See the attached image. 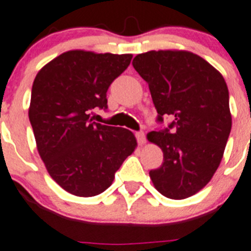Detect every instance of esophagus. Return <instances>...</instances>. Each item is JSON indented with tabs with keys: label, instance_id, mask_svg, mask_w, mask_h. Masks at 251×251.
<instances>
[{
	"label": "esophagus",
	"instance_id": "obj_1",
	"mask_svg": "<svg viewBox=\"0 0 251 251\" xmlns=\"http://www.w3.org/2000/svg\"><path fill=\"white\" fill-rule=\"evenodd\" d=\"M135 136H136V139H138L139 144H140V145L145 144V142H147V139H145V134H144V132H143V131L136 132Z\"/></svg>",
	"mask_w": 251,
	"mask_h": 251
}]
</instances>
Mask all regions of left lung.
I'll list each match as a JSON object with an SVG mask.
<instances>
[{
  "mask_svg": "<svg viewBox=\"0 0 251 251\" xmlns=\"http://www.w3.org/2000/svg\"><path fill=\"white\" fill-rule=\"evenodd\" d=\"M132 66L148 83L158 121L171 116L165 130L148 140L163 151L151 182L170 199H185L201 190L222 161L232 119L228 89L218 70L187 50H149Z\"/></svg>",
  "mask_w": 251,
  "mask_h": 251,
  "instance_id": "1",
  "label": "left lung"
}]
</instances>
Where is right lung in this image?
Instances as JSON below:
<instances>
[{
	"label": "right lung",
	"instance_id": "1",
	"mask_svg": "<svg viewBox=\"0 0 251 251\" xmlns=\"http://www.w3.org/2000/svg\"><path fill=\"white\" fill-rule=\"evenodd\" d=\"M132 54L67 50L37 74L30 120L48 174L67 193L94 197L108 189L122 162L136 148L131 131L92 121L107 108V90Z\"/></svg>",
	"mask_w": 251,
	"mask_h": 251
}]
</instances>
